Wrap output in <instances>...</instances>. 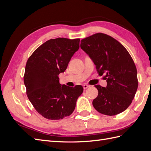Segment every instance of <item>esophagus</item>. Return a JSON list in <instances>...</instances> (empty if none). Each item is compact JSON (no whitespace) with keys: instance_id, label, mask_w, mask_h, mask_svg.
<instances>
[{"instance_id":"34e87169","label":"esophagus","mask_w":151,"mask_h":151,"mask_svg":"<svg viewBox=\"0 0 151 151\" xmlns=\"http://www.w3.org/2000/svg\"><path fill=\"white\" fill-rule=\"evenodd\" d=\"M89 87V85H87V84H84V85H83V88H84V89H86L87 88H88Z\"/></svg>"}]
</instances>
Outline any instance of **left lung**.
I'll list each match as a JSON object with an SVG mask.
<instances>
[{
    "label": "left lung",
    "instance_id": "1",
    "mask_svg": "<svg viewBox=\"0 0 151 151\" xmlns=\"http://www.w3.org/2000/svg\"><path fill=\"white\" fill-rule=\"evenodd\" d=\"M81 48L94 62L99 75L106 74V88L95 87L94 108L105 115H118L129 107L138 88L137 72L127 49L115 38L96 33L81 41Z\"/></svg>",
    "mask_w": 151,
    "mask_h": 151
}]
</instances>
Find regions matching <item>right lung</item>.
I'll return each mask as SVG.
<instances>
[{
  "label": "right lung",
  "mask_w": 151,
  "mask_h": 151,
  "mask_svg": "<svg viewBox=\"0 0 151 151\" xmlns=\"http://www.w3.org/2000/svg\"><path fill=\"white\" fill-rule=\"evenodd\" d=\"M80 39L58 38L40 46L27 61L24 83L31 104L41 115L57 120L70 115L83 88L61 85L58 75L64 72L79 48Z\"/></svg>",
  "instance_id": "right-lung-1"
}]
</instances>
